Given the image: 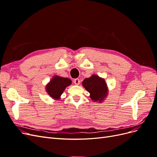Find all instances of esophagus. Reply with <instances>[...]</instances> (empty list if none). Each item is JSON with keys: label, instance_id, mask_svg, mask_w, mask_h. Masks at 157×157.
<instances>
[{"label": "esophagus", "instance_id": "obj_1", "mask_svg": "<svg viewBox=\"0 0 157 157\" xmlns=\"http://www.w3.org/2000/svg\"><path fill=\"white\" fill-rule=\"evenodd\" d=\"M80 81L78 78H76L74 80V83L76 85H78L80 84Z\"/></svg>", "mask_w": 157, "mask_h": 157}]
</instances>
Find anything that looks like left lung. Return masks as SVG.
Segmentation results:
<instances>
[{
	"label": "left lung",
	"instance_id": "left-lung-1",
	"mask_svg": "<svg viewBox=\"0 0 157 157\" xmlns=\"http://www.w3.org/2000/svg\"><path fill=\"white\" fill-rule=\"evenodd\" d=\"M82 86L90 93V97L94 102L102 103L107 98L109 89L105 80L98 75H92L82 81Z\"/></svg>",
	"mask_w": 157,
	"mask_h": 157
}]
</instances>
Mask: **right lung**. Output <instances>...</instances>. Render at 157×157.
<instances>
[{
	"instance_id": "add662e5",
	"label": "right lung",
	"mask_w": 157,
	"mask_h": 157,
	"mask_svg": "<svg viewBox=\"0 0 157 157\" xmlns=\"http://www.w3.org/2000/svg\"><path fill=\"white\" fill-rule=\"evenodd\" d=\"M71 83L72 81L68 78L55 75L46 84V91L52 99L59 100L65 88L70 86Z\"/></svg>"
}]
</instances>
